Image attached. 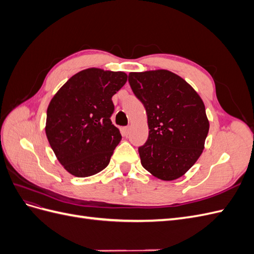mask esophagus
<instances>
[{
	"label": "esophagus",
	"instance_id": "34e87169",
	"mask_svg": "<svg viewBox=\"0 0 254 254\" xmlns=\"http://www.w3.org/2000/svg\"><path fill=\"white\" fill-rule=\"evenodd\" d=\"M123 130H124L125 134H126V135H128V133H129V131H130V127H129V126H127V127H124V128H123Z\"/></svg>",
	"mask_w": 254,
	"mask_h": 254
}]
</instances>
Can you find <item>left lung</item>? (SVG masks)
<instances>
[{"mask_svg":"<svg viewBox=\"0 0 254 254\" xmlns=\"http://www.w3.org/2000/svg\"><path fill=\"white\" fill-rule=\"evenodd\" d=\"M131 90L147 113L148 139L139 147L141 163L157 178H180L204 148L209 121L202 99L167 70L129 73Z\"/></svg>","mask_w":254,"mask_h":254,"instance_id":"left-lung-1","label":"left lung"}]
</instances>
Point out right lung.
<instances>
[{"instance_id": "right-lung-1", "label": "right lung", "mask_w": 254, "mask_h": 254, "mask_svg": "<svg viewBox=\"0 0 254 254\" xmlns=\"http://www.w3.org/2000/svg\"><path fill=\"white\" fill-rule=\"evenodd\" d=\"M126 81L124 72L87 68L72 76L52 98L45 133L58 161L73 176L95 175L109 164L122 140L110 120L111 98Z\"/></svg>"}]
</instances>
